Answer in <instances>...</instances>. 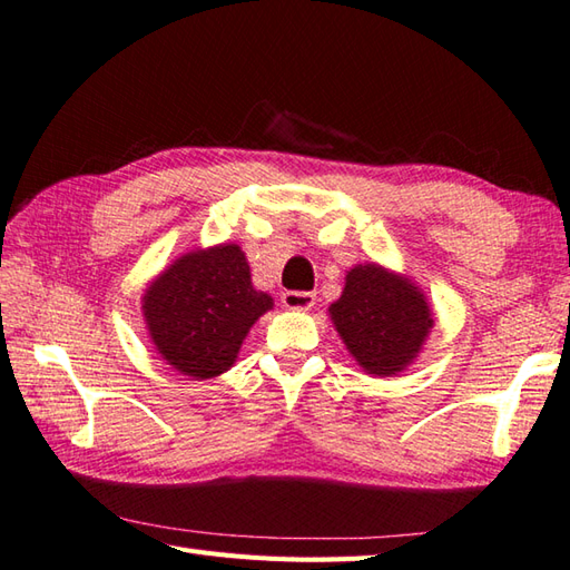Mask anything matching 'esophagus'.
<instances>
[{
  "label": "esophagus",
  "instance_id": "esophagus-1",
  "mask_svg": "<svg viewBox=\"0 0 570 570\" xmlns=\"http://www.w3.org/2000/svg\"><path fill=\"white\" fill-rule=\"evenodd\" d=\"M282 304L288 311H311L313 306H316V294H311V292H284Z\"/></svg>",
  "mask_w": 570,
  "mask_h": 570
}]
</instances>
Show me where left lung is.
I'll return each mask as SVG.
<instances>
[{
    "mask_svg": "<svg viewBox=\"0 0 570 570\" xmlns=\"http://www.w3.org/2000/svg\"><path fill=\"white\" fill-rule=\"evenodd\" d=\"M328 316L347 353L372 377L404 372L433 328L426 294L409 276L382 264H355Z\"/></svg>",
    "mask_w": 570,
    "mask_h": 570,
    "instance_id": "obj_1",
    "label": "left lung"
}]
</instances>
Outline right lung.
Returning <instances> with one entry per match:
<instances>
[{
	"instance_id": "add662e5",
	"label": "right lung",
	"mask_w": 570,
	"mask_h": 570,
	"mask_svg": "<svg viewBox=\"0 0 570 570\" xmlns=\"http://www.w3.org/2000/svg\"><path fill=\"white\" fill-rule=\"evenodd\" d=\"M272 308L274 298L252 286L249 262L235 242L180 254L141 296L156 353L198 382L233 367L249 328Z\"/></svg>"
}]
</instances>
